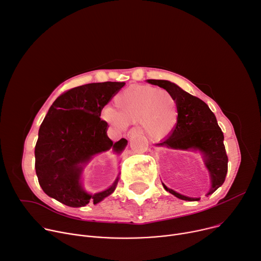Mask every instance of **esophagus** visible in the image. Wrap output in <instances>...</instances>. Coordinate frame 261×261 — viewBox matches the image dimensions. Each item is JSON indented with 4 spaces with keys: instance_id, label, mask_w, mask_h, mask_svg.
I'll use <instances>...</instances> for the list:
<instances>
[{
    "instance_id": "1",
    "label": "esophagus",
    "mask_w": 261,
    "mask_h": 261,
    "mask_svg": "<svg viewBox=\"0 0 261 261\" xmlns=\"http://www.w3.org/2000/svg\"><path fill=\"white\" fill-rule=\"evenodd\" d=\"M138 132H140V130L136 129V128H132V129H130V130L128 131L127 137H128V138H132V137H133L135 134H137Z\"/></svg>"
}]
</instances>
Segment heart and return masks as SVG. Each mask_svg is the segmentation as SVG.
<instances>
[{"label": "heart", "mask_w": 261, "mask_h": 261, "mask_svg": "<svg viewBox=\"0 0 261 261\" xmlns=\"http://www.w3.org/2000/svg\"><path fill=\"white\" fill-rule=\"evenodd\" d=\"M114 107L101 111V118L115 129L138 123L151 138L167 135L178 118L177 101L167 90L151 86H133L114 97Z\"/></svg>", "instance_id": "heart-1"}]
</instances>
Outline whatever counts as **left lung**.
Returning a JSON list of instances; mask_svg holds the SVG:
<instances>
[{"label":"left lung","instance_id":"left-lung-1","mask_svg":"<svg viewBox=\"0 0 261 261\" xmlns=\"http://www.w3.org/2000/svg\"><path fill=\"white\" fill-rule=\"evenodd\" d=\"M169 91L177 101L178 118L170 136L156 146L176 150L198 151L202 155L205 168L209 171L211 188L207 195H211L222 186L228 172V156L223 145V133L217 124V119L209 106L200 98L184 91L176 84L164 80H147ZM169 193L179 199L197 201L199 197H188L169 189Z\"/></svg>","mask_w":261,"mask_h":261}]
</instances>
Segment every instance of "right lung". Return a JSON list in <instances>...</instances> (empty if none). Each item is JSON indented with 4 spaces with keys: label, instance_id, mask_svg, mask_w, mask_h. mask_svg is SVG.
I'll use <instances>...</instances> for the list:
<instances>
[{
    "label": "right lung",
    "instance_id": "1",
    "mask_svg": "<svg viewBox=\"0 0 261 261\" xmlns=\"http://www.w3.org/2000/svg\"><path fill=\"white\" fill-rule=\"evenodd\" d=\"M125 83L103 82L75 87L60 95L49 108L34 149L36 172L44 192L58 201L79 207L98 203L111 195L119 174L105 191L89 194L82 186L84 167L93 156L110 149L120 154L128 141L113 143L100 113Z\"/></svg>",
    "mask_w": 261,
    "mask_h": 261
}]
</instances>
